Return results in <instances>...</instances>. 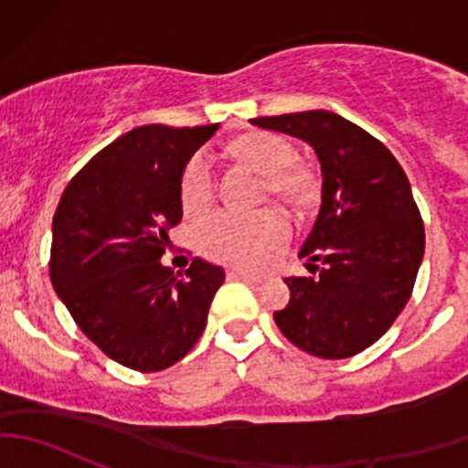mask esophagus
I'll return each instance as SVG.
<instances>
[{
    "label": "esophagus",
    "mask_w": 468,
    "mask_h": 468,
    "mask_svg": "<svg viewBox=\"0 0 468 468\" xmlns=\"http://www.w3.org/2000/svg\"><path fill=\"white\" fill-rule=\"evenodd\" d=\"M229 278H230V281H242V282H249V285H258V282H261V278L251 276V273H247V271H238V269H230V271H229Z\"/></svg>",
    "instance_id": "obj_1"
}]
</instances>
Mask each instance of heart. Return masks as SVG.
<instances>
[{
  "label": "heart",
  "instance_id": "obj_1",
  "mask_svg": "<svg viewBox=\"0 0 468 468\" xmlns=\"http://www.w3.org/2000/svg\"><path fill=\"white\" fill-rule=\"evenodd\" d=\"M230 154L264 176V190L287 204L308 197V174L294 163V149L271 133H247L230 144ZM212 201V169L204 154L186 165L181 176V206L186 215H201ZM290 233L287 219L276 210L256 215L212 212L197 226V244L212 261L238 267H258Z\"/></svg>",
  "mask_w": 468,
  "mask_h": 468
}]
</instances>
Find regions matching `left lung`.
<instances>
[{"label": "left lung", "instance_id": "1", "mask_svg": "<svg viewBox=\"0 0 468 468\" xmlns=\"http://www.w3.org/2000/svg\"><path fill=\"white\" fill-rule=\"evenodd\" d=\"M251 124L303 140L322 165V206L299 251L314 276L285 278L290 303L273 322L310 356H356L394 324L421 267L426 233L408 176L385 144L330 111Z\"/></svg>", "mask_w": 468, "mask_h": 468}]
</instances>
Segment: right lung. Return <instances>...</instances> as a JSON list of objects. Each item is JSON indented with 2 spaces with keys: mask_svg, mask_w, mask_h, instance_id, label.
<instances>
[{
  "mask_svg": "<svg viewBox=\"0 0 468 468\" xmlns=\"http://www.w3.org/2000/svg\"><path fill=\"white\" fill-rule=\"evenodd\" d=\"M217 126L129 131L69 181L51 226V285L111 360L163 371L199 342L224 269L195 258L186 276L160 262L183 217L181 176Z\"/></svg>",
  "mask_w": 468,
  "mask_h": 468,
  "instance_id": "add662e5",
  "label": "right lung"
}]
</instances>
